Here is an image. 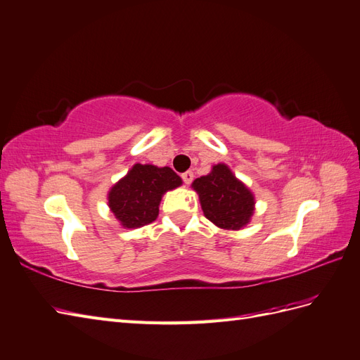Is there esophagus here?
I'll use <instances>...</instances> for the list:
<instances>
[{
  "mask_svg": "<svg viewBox=\"0 0 360 360\" xmlns=\"http://www.w3.org/2000/svg\"><path fill=\"white\" fill-rule=\"evenodd\" d=\"M181 179H183L184 184H191V183H192V180H193V172H192V171L183 172V174H181Z\"/></svg>",
  "mask_w": 360,
  "mask_h": 360,
  "instance_id": "1",
  "label": "esophagus"
}]
</instances>
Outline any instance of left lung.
I'll return each instance as SVG.
<instances>
[{
  "instance_id": "8db88e82",
  "label": "left lung",
  "mask_w": 360,
  "mask_h": 360,
  "mask_svg": "<svg viewBox=\"0 0 360 360\" xmlns=\"http://www.w3.org/2000/svg\"><path fill=\"white\" fill-rule=\"evenodd\" d=\"M192 188L198 193L204 217L219 229L240 230L255 213V195L226 163L215 165L207 176L193 180Z\"/></svg>"
}]
</instances>
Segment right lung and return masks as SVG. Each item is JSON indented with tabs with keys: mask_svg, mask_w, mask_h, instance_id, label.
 I'll return each mask as SVG.
<instances>
[{
	"mask_svg": "<svg viewBox=\"0 0 360 360\" xmlns=\"http://www.w3.org/2000/svg\"><path fill=\"white\" fill-rule=\"evenodd\" d=\"M180 184L181 179L168 167L136 163L109 191V207L125 229L147 226L156 221L163 193Z\"/></svg>",
	"mask_w": 360,
	"mask_h": 360,
	"instance_id": "1",
	"label": "right lung"
}]
</instances>
